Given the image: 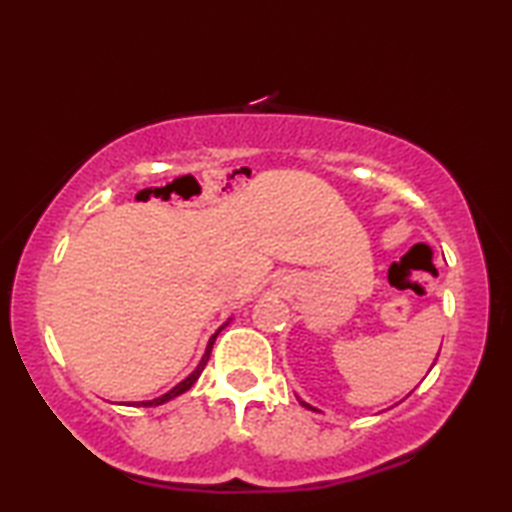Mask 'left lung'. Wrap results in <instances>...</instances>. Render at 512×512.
<instances>
[{"mask_svg":"<svg viewBox=\"0 0 512 512\" xmlns=\"http://www.w3.org/2000/svg\"><path fill=\"white\" fill-rule=\"evenodd\" d=\"M433 363H436V361H433ZM298 402H300L302 406H305V409H309V411H318V409H314V406H311V404H307V402H302V400H300V397H298Z\"/></svg>","mask_w":512,"mask_h":512,"instance_id":"left-lung-1","label":"left lung"}]
</instances>
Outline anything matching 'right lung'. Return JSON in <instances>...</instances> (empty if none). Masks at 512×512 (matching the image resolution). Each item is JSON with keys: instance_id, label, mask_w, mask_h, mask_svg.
Instances as JSON below:
<instances>
[{"instance_id": "right-lung-1", "label": "right lung", "mask_w": 512, "mask_h": 512, "mask_svg": "<svg viewBox=\"0 0 512 512\" xmlns=\"http://www.w3.org/2000/svg\"><path fill=\"white\" fill-rule=\"evenodd\" d=\"M228 325V323H225ZM223 325V327H225ZM223 327H219L216 329V332L212 334V339H210V343H207V348H205V354H203V359H201V363H198L196 366V370L192 372V375L189 377H185L183 381H180L178 386H173L169 393H164V395H160V397H155V400H146V402H135L133 406H160V404H164V402H169V400H173V397H178V395H183L185 391H189V388H192L194 384H196V379L201 377V372H203V368L207 366V359H210V354H212V345H214V341H216V336H219V332Z\"/></svg>"}]
</instances>
